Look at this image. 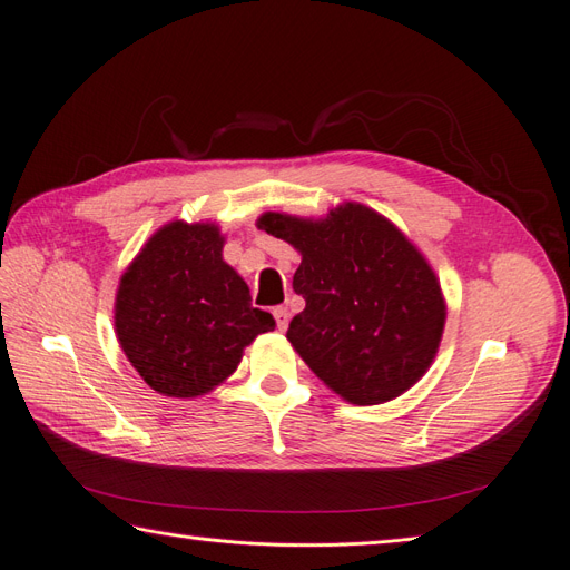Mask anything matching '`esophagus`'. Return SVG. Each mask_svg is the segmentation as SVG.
<instances>
[{
	"instance_id": "34e87169",
	"label": "esophagus",
	"mask_w": 570,
	"mask_h": 570,
	"mask_svg": "<svg viewBox=\"0 0 570 570\" xmlns=\"http://www.w3.org/2000/svg\"><path fill=\"white\" fill-rule=\"evenodd\" d=\"M273 316H275V323H278L281 331H285L287 323H289V312H287V306H275V308H273Z\"/></svg>"
}]
</instances>
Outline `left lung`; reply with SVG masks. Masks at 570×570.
Returning <instances> with one entry per match:
<instances>
[{"label":"left lung","mask_w":570,"mask_h":570,"mask_svg":"<svg viewBox=\"0 0 570 570\" xmlns=\"http://www.w3.org/2000/svg\"><path fill=\"white\" fill-rule=\"evenodd\" d=\"M258 228L302 252L292 287L304 312L287 340L352 404L406 392L435 358L444 302L433 268L387 218L342 204L323 220L266 214Z\"/></svg>","instance_id":"obj_1"}]
</instances>
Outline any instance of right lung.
Returning <instances> with one entry per match:
<instances>
[{"label":"right lung","instance_id":"add662e5","mask_svg":"<svg viewBox=\"0 0 570 570\" xmlns=\"http://www.w3.org/2000/svg\"><path fill=\"white\" fill-rule=\"evenodd\" d=\"M212 223H168L135 256L116 295V333L142 381L166 396H199L275 327L223 262Z\"/></svg>","mask_w":570,"mask_h":570}]
</instances>
